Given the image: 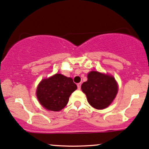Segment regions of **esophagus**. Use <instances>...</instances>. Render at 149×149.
<instances>
[{
	"label": "esophagus",
	"instance_id": "1",
	"mask_svg": "<svg viewBox=\"0 0 149 149\" xmlns=\"http://www.w3.org/2000/svg\"><path fill=\"white\" fill-rule=\"evenodd\" d=\"M77 86H78V89H80L81 88V83H78V84H77Z\"/></svg>",
	"mask_w": 149,
	"mask_h": 149
}]
</instances>
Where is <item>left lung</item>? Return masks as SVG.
I'll return each mask as SVG.
<instances>
[{"label": "left lung", "instance_id": "1", "mask_svg": "<svg viewBox=\"0 0 149 149\" xmlns=\"http://www.w3.org/2000/svg\"><path fill=\"white\" fill-rule=\"evenodd\" d=\"M87 78L88 80L83 83L81 88L89 104L98 110L106 108L117 94L118 85L115 79L94 71H91Z\"/></svg>", "mask_w": 149, "mask_h": 149}]
</instances>
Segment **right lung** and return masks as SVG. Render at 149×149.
I'll return each instance as SVG.
<instances>
[{
    "mask_svg": "<svg viewBox=\"0 0 149 149\" xmlns=\"http://www.w3.org/2000/svg\"><path fill=\"white\" fill-rule=\"evenodd\" d=\"M76 89V84L71 78L55 74L41 80L36 94L41 106L47 110L56 112L66 106L71 93Z\"/></svg>",
    "mask_w": 149,
    "mask_h": 149,
    "instance_id": "obj_1",
    "label": "right lung"
}]
</instances>
